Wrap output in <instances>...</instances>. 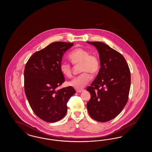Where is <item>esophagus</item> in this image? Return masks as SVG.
Returning <instances> with one entry per match:
<instances>
[{"label": "esophagus", "instance_id": "34e87169", "mask_svg": "<svg viewBox=\"0 0 152 152\" xmlns=\"http://www.w3.org/2000/svg\"><path fill=\"white\" fill-rule=\"evenodd\" d=\"M84 91V90L83 89H81V90H76V92L77 93H81V92H83Z\"/></svg>", "mask_w": 152, "mask_h": 152}]
</instances>
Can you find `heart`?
<instances>
[{
  "label": "heart",
  "instance_id": "obj_1",
  "mask_svg": "<svg viewBox=\"0 0 152 152\" xmlns=\"http://www.w3.org/2000/svg\"><path fill=\"white\" fill-rule=\"evenodd\" d=\"M68 58L73 64L80 65V71L83 73L69 80L68 85L77 90L81 89L91 80V76L88 73L95 75L99 71L100 66L99 58L96 55L90 54L89 51L83 48L75 49L69 53ZM60 68L66 77L72 75V67L69 63H61Z\"/></svg>",
  "mask_w": 152,
  "mask_h": 152
}]
</instances>
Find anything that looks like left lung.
I'll use <instances>...</instances> for the list:
<instances>
[{"mask_svg":"<svg viewBox=\"0 0 152 152\" xmlns=\"http://www.w3.org/2000/svg\"><path fill=\"white\" fill-rule=\"evenodd\" d=\"M97 50L101 68L91 86L87 102L88 113L99 122H107L118 116L128 100L130 87V72L123 55L106 44L87 42Z\"/></svg>","mask_w":152,"mask_h":152,"instance_id":"1","label":"left lung"}]
</instances>
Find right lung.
Returning a JSON list of instances; mask_svg holds the SVG:
<instances>
[{"label": "right lung", "mask_w": 152, "mask_h": 152, "mask_svg": "<svg viewBox=\"0 0 152 152\" xmlns=\"http://www.w3.org/2000/svg\"><path fill=\"white\" fill-rule=\"evenodd\" d=\"M73 44L51 43L34 53L24 69V91L36 116L48 123L60 120L67 112L66 103L76 93L73 87L58 89L64 81L60 66L64 53Z\"/></svg>", "instance_id": "obj_1"}]
</instances>
